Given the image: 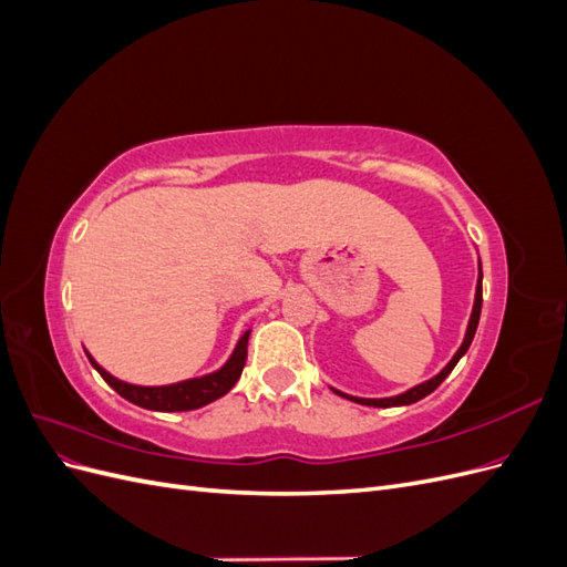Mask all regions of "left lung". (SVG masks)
<instances>
[{"label":"left lung","instance_id":"1","mask_svg":"<svg viewBox=\"0 0 567 567\" xmlns=\"http://www.w3.org/2000/svg\"><path fill=\"white\" fill-rule=\"evenodd\" d=\"M480 310H483V265L477 262V286H475V302H473V312H471V319H468V329H466V336H463L461 348H458V350H456V354L450 359V364H447V367H444L437 375H433L431 381H423V383L414 385V388L406 390V392H402V394H394V398H381V400L352 398V394H346V392H340V390H336V388H333V392H336V394H340V398H346V400L357 402V404L381 406V409H385V406H404V404H414V402H419V400L427 398V394H431V392H433V390H435L444 379H447V375L452 373V369L458 364V359L468 352L471 342H473V336H475V329H477V321H480Z\"/></svg>","mask_w":567,"mask_h":567}]
</instances>
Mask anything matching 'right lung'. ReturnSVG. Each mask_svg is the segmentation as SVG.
I'll return each instance as SVG.
<instances>
[{"label": "right lung", "instance_id": "right-lung-1", "mask_svg": "<svg viewBox=\"0 0 567 567\" xmlns=\"http://www.w3.org/2000/svg\"><path fill=\"white\" fill-rule=\"evenodd\" d=\"M248 338H250V331H246L241 338H238L231 357L221 369L205 373L200 379H188L173 385L125 383L115 379V375H111L104 367H99L87 350L84 352H87L90 364L101 373V379H104L120 394V398H125L127 402L151 411H192L225 398V394L236 385V381L241 379V371L246 367V357H248Z\"/></svg>", "mask_w": 567, "mask_h": 567}]
</instances>
